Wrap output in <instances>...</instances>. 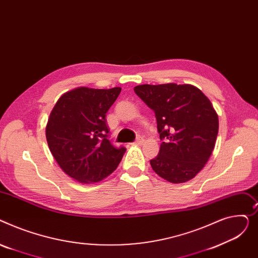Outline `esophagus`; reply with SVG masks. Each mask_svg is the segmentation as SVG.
Segmentation results:
<instances>
[{
	"label": "esophagus",
	"instance_id": "1",
	"mask_svg": "<svg viewBox=\"0 0 258 258\" xmlns=\"http://www.w3.org/2000/svg\"><path fill=\"white\" fill-rule=\"evenodd\" d=\"M144 143V139L142 138V136H138V138H136V140H135V142L133 143L134 145H142Z\"/></svg>",
	"mask_w": 258,
	"mask_h": 258
}]
</instances>
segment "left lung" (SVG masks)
Here are the masks:
<instances>
[{
  "label": "left lung",
  "instance_id": "obj_1",
  "mask_svg": "<svg viewBox=\"0 0 258 258\" xmlns=\"http://www.w3.org/2000/svg\"><path fill=\"white\" fill-rule=\"evenodd\" d=\"M134 92L155 113L160 150L153 171L172 183L192 179L213 153L219 118L208 98L192 85H139Z\"/></svg>",
  "mask_w": 258,
  "mask_h": 258
}]
</instances>
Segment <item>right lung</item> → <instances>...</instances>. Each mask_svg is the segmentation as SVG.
I'll list each match as a JSON object with an SVG mask.
<instances>
[{"label":"right lung","instance_id":"1","mask_svg":"<svg viewBox=\"0 0 258 258\" xmlns=\"http://www.w3.org/2000/svg\"><path fill=\"white\" fill-rule=\"evenodd\" d=\"M120 87H79L62 95L48 119L45 136L60 168L82 183H93L110 175L126 152L109 140L106 113Z\"/></svg>","mask_w":258,"mask_h":258}]
</instances>
